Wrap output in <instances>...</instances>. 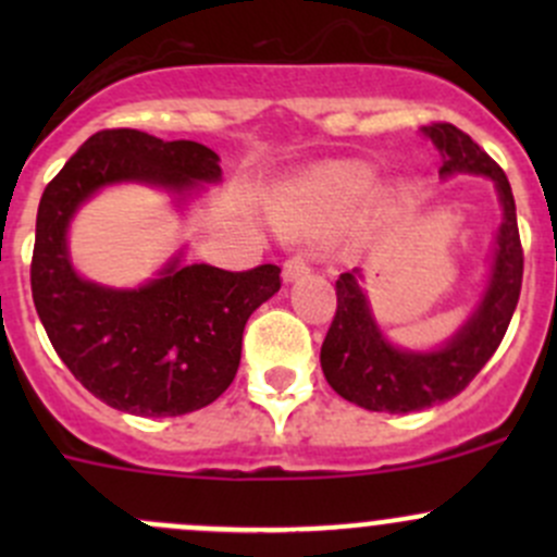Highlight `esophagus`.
I'll use <instances>...</instances> for the list:
<instances>
[{
  "label": "esophagus",
  "mask_w": 557,
  "mask_h": 557,
  "mask_svg": "<svg viewBox=\"0 0 557 557\" xmlns=\"http://www.w3.org/2000/svg\"><path fill=\"white\" fill-rule=\"evenodd\" d=\"M310 272V263H307L305 256H290L288 261L283 263V280L285 283H294L296 277H301V274Z\"/></svg>",
  "instance_id": "34e87169"
}]
</instances>
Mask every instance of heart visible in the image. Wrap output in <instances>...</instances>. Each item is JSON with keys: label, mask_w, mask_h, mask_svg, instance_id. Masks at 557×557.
Returning a JSON list of instances; mask_svg holds the SVG:
<instances>
[{"label": "heart", "mask_w": 557, "mask_h": 557, "mask_svg": "<svg viewBox=\"0 0 557 557\" xmlns=\"http://www.w3.org/2000/svg\"><path fill=\"white\" fill-rule=\"evenodd\" d=\"M374 183V170L363 161H334L296 177L274 207L285 226L323 228L352 210Z\"/></svg>", "instance_id": "1"}]
</instances>
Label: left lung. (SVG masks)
Instances as JSON below:
<instances>
[{"label":"left lung","mask_w":557,"mask_h":557,"mask_svg":"<svg viewBox=\"0 0 557 557\" xmlns=\"http://www.w3.org/2000/svg\"><path fill=\"white\" fill-rule=\"evenodd\" d=\"M423 134L442 156L440 177L482 174L493 180L504 218L480 305L434 350H404L387 342L363 294L358 269L336 280V314L320 347V367L342 398L372 412H418L458 396L498 350L520 299L522 247L507 174L453 123H431Z\"/></svg>","instance_id":"8db88e82"}]
</instances>
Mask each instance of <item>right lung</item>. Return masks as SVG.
Instances as JSON below:
<instances>
[{
  "label": "right lung",
  "mask_w": 557,
  "mask_h": 557,
  "mask_svg": "<svg viewBox=\"0 0 557 557\" xmlns=\"http://www.w3.org/2000/svg\"><path fill=\"white\" fill-rule=\"evenodd\" d=\"M218 153L137 128L88 137L45 188L37 210L32 296L48 339L99 401L143 418H177L215 401L239 369L247 318L280 290V267L226 272L183 263V250L139 288H107L72 267L66 232L91 196L145 183L188 199L218 183Z\"/></svg>",
  "instance_id": "add662e5"
}]
</instances>
